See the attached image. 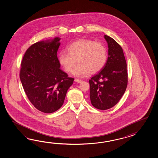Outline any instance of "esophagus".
<instances>
[{
    "instance_id": "34e87169",
    "label": "esophagus",
    "mask_w": 158,
    "mask_h": 158,
    "mask_svg": "<svg viewBox=\"0 0 158 158\" xmlns=\"http://www.w3.org/2000/svg\"><path fill=\"white\" fill-rule=\"evenodd\" d=\"M74 81H75L77 82V83H81V82L82 81L81 80V79H75Z\"/></svg>"
}]
</instances>
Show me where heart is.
<instances>
[{"instance_id": "obj_1", "label": "heart", "mask_w": 158, "mask_h": 158, "mask_svg": "<svg viewBox=\"0 0 158 158\" xmlns=\"http://www.w3.org/2000/svg\"><path fill=\"white\" fill-rule=\"evenodd\" d=\"M69 53L60 52L58 60L60 64L67 73L74 68L73 74L83 77L88 73L95 74L102 70L107 61L106 48L102 42L83 39L72 43L68 46Z\"/></svg>"}]
</instances>
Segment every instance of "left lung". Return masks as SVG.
Segmentation results:
<instances>
[{
	"instance_id": "obj_1",
	"label": "left lung",
	"mask_w": 158,
	"mask_h": 158,
	"mask_svg": "<svg viewBox=\"0 0 158 158\" xmlns=\"http://www.w3.org/2000/svg\"><path fill=\"white\" fill-rule=\"evenodd\" d=\"M108 46V58L104 67L89 81L92 105L106 110L119 102L126 91L128 75L121 46L108 35H104Z\"/></svg>"
}]
</instances>
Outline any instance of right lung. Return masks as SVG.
<instances>
[{"mask_svg":"<svg viewBox=\"0 0 158 158\" xmlns=\"http://www.w3.org/2000/svg\"><path fill=\"white\" fill-rule=\"evenodd\" d=\"M60 39L36 42L21 61L20 78L28 99L36 109L54 112L62 106L74 79L60 69L57 52Z\"/></svg>","mask_w":158,"mask_h":158,"instance_id":"1","label":"right lung"}]
</instances>
